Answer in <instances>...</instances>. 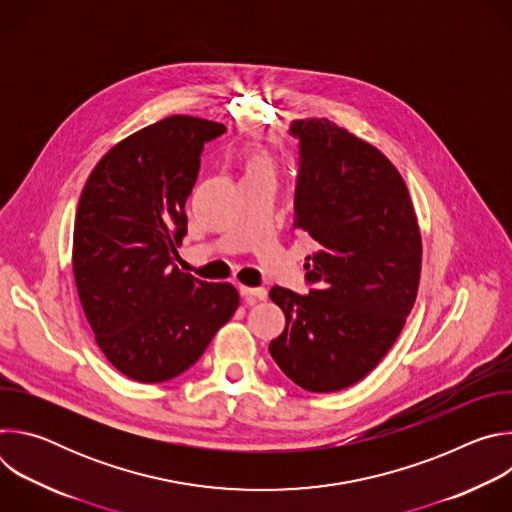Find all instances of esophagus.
I'll use <instances>...</instances> for the list:
<instances>
[{"label": "esophagus", "mask_w": 512, "mask_h": 512, "mask_svg": "<svg viewBox=\"0 0 512 512\" xmlns=\"http://www.w3.org/2000/svg\"><path fill=\"white\" fill-rule=\"evenodd\" d=\"M241 296L247 304H255L257 300H265L267 298V289L265 287H247V285H241L239 287Z\"/></svg>", "instance_id": "obj_1"}]
</instances>
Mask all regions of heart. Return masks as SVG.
Instances as JSON below:
<instances>
[{
	"label": "heart",
	"mask_w": 512,
	"mask_h": 512,
	"mask_svg": "<svg viewBox=\"0 0 512 512\" xmlns=\"http://www.w3.org/2000/svg\"><path fill=\"white\" fill-rule=\"evenodd\" d=\"M243 172L245 178L257 174H271V160L263 150H249L243 156Z\"/></svg>",
	"instance_id": "1"
}]
</instances>
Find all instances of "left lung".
Segmentation results:
<instances>
[{"label":"left lung","instance_id":"left-lung-1","mask_svg":"<svg viewBox=\"0 0 512 512\" xmlns=\"http://www.w3.org/2000/svg\"><path fill=\"white\" fill-rule=\"evenodd\" d=\"M294 231L310 294L271 287L285 328L269 342L277 367L306 391L334 393L367 377L395 344L415 304L421 233L409 190L375 145L328 119H300Z\"/></svg>","mask_w":512,"mask_h":512}]
</instances>
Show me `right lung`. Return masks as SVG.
Instances as JSON below:
<instances>
[{
	"mask_svg": "<svg viewBox=\"0 0 512 512\" xmlns=\"http://www.w3.org/2000/svg\"><path fill=\"white\" fill-rule=\"evenodd\" d=\"M223 123L172 115L125 137L91 172L75 216L72 273L95 340L137 383H164L202 356L239 308L231 283L178 269L186 200Z\"/></svg>",
	"mask_w": 512,
	"mask_h": 512,
	"instance_id": "1",
	"label": "right lung"
}]
</instances>
